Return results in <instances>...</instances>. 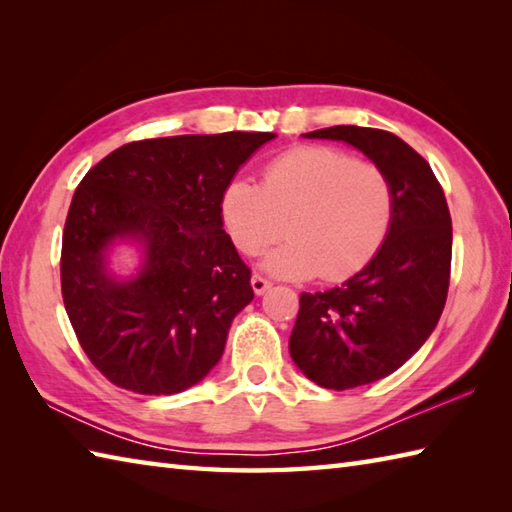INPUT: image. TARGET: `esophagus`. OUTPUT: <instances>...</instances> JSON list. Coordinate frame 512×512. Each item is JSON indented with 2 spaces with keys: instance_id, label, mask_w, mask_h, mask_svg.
<instances>
[{
  "instance_id": "1",
  "label": "esophagus",
  "mask_w": 512,
  "mask_h": 512,
  "mask_svg": "<svg viewBox=\"0 0 512 512\" xmlns=\"http://www.w3.org/2000/svg\"><path fill=\"white\" fill-rule=\"evenodd\" d=\"M250 286H253L255 295H264V292L270 288V281L262 275H253V279H250Z\"/></svg>"
}]
</instances>
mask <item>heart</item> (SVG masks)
I'll list each match as a JSON object with an SVG mask.
<instances>
[{"mask_svg": "<svg viewBox=\"0 0 512 512\" xmlns=\"http://www.w3.org/2000/svg\"><path fill=\"white\" fill-rule=\"evenodd\" d=\"M228 235L257 255L286 233L288 244L268 253L264 268L288 279L352 277L383 246L394 215L387 173L343 149L303 145L268 162L264 187L244 178L222 198Z\"/></svg>", "mask_w": 512, "mask_h": 512, "instance_id": "1", "label": "heart"}]
</instances>
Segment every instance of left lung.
I'll return each instance as SVG.
<instances>
[{"mask_svg": "<svg viewBox=\"0 0 512 512\" xmlns=\"http://www.w3.org/2000/svg\"><path fill=\"white\" fill-rule=\"evenodd\" d=\"M303 136L363 151L394 191L389 233L372 262L343 286L301 292L290 334L301 372L343 391L394 374L438 325L451 277V213L429 162L391 132L336 125Z\"/></svg>", "mask_w": 512, "mask_h": 512, "instance_id": "8db88e82", "label": "left lung"}]
</instances>
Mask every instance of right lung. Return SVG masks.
Returning <instances> with one entry per match:
<instances>
[{
  "label": "right lung",
  "instance_id": "obj_1",
  "mask_svg": "<svg viewBox=\"0 0 512 512\" xmlns=\"http://www.w3.org/2000/svg\"><path fill=\"white\" fill-rule=\"evenodd\" d=\"M275 134L226 132L136 140L92 167L68 211L61 295L92 365L127 391L171 396L224 354L253 301L250 268L224 231L222 198L237 169ZM144 248L129 280L106 270L116 241Z\"/></svg>",
  "mask_w": 512,
  "mask_h": 512
}]
</instances>
